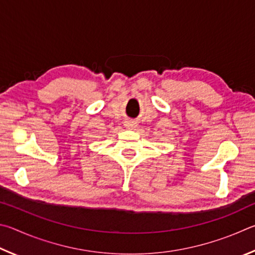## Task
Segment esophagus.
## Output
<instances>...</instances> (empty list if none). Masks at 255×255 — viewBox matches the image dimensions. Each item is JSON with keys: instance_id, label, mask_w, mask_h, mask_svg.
Here are the masks:
<instances>
[{"instance_id": "esophagus-1", "label": "esophagus", "mask_w": 255, "mask_h": 255, "mask_svg": "<svg viewBox=\"0 0 255 255\" xmlns=\"http://www.w3.org/2000/svg\"><path fill=\"white\" fill-rule=\"evenodd\" d=\"M124 125H125V128H133L136 127V123L133 122V121H127V122L124 123Z\"/></svg>"}]
</instances>
